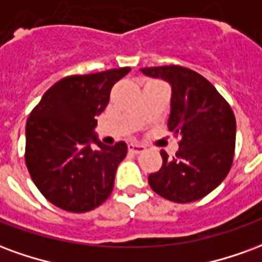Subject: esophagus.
Instances as JSON below:
<instances>
[{"label":"esophagus","mask_w":262,"mask_h":262,"mask_svg":"<svg viewBox=\"0 0 262 262\" xmlns=\"http://www.w3.org/2000/svg\"><path fill=\"white\" fill-rule=\"evenodd\" d=\"M129 151L135 154H140L146 151V147L143 144H139V143H130L129 144Z\"/></svg>","instance_id":"esophagus-1"}]
</instances>
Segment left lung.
<instances>
[{
  "instance_id": "obj_1",
  "label": "left lung",
  "mask_w": 262,
  "mask_h": 262,
  "mask_svg": "<svg viewBox=\"0 0 262 262\" xmlns=\"http://www.w3.org/2000/svg\"><path fill=\"white\" fill-rule=\"evenodd\" d=\"M140 71L171 84L168 129L180 136L176 156L160 151L163 165L148 176L150 188L172 202L199 201L230 171L236 147L234 114L219 91L193 70L170 64Z\"/></svg>"
}]
</instances>
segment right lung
Returning a JSON list of instances; mask_svg holds the SVG:
<instances>
[{
	"label": "right lung",
	"mask_w": 262,
	"mask_h": 262,
	"mask_svg": "<svg viewBox=\"0 0 262 262\" xmlns=\"http://www.w3.org/2000/svg\"><path fill=\"white\" fill-rule=\"evenodd\" d=\"M129 67L69 75L45 92L26 122L25 163L32 181L54 206L84 213L98 208L114 189L126 143L105 146L92 135L112 86ZM94 141L98 148H91Z\"/></svg>",
	"instance_id": "obj_1"
}]
</instances>
